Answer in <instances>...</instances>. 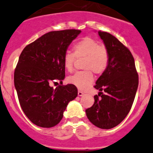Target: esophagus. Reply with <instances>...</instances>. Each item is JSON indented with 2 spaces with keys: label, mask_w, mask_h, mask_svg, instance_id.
<instances>
[{
  "label": "esophagus",
  "mask_w": 153,
  "mask_h": 153,
  "mask_svg": "<svg viewBox=\"0 0 153 153\" xmlns=\"http://www.w3.org/2000/svg\"><path fill=\"white\" fill-rule=\"evenodd\" d=\"M78 96H82L83 95H84V93H83L82 91H81V90H78Z\"/></svg>",
  "instance_id": "obj_1"
}]
</instances>
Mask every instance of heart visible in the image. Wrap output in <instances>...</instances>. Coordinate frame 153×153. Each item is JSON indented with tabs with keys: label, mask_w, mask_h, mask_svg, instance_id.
Listing matches in <instances>:
<instances>
[{
	"label": "heart",
	"mask_w": 153,
	"mask_h": 153,
	"mask_svg": "<svg viewBox=\"0 0 153 153\" xmlns=\"http://www.w3.org/2000/svg\"><path fill=\"white\" fill-rule=\"evenodd\" d=\"M74 53L66 51L63 56V66L68 72L74 69L76 58L83 59L82 67L85 70L75 72L68 77L69 84L81 90H85L94 80V73L101 75L105 72L110 63V55L108 49L100 45L96 39L84 37L77 42L73 46Z\"/></svg>",
	"instance_id": "obj_1"
}]
</instances>
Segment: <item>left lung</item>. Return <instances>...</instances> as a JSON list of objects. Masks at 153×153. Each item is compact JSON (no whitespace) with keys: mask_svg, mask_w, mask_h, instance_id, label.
<instances>
[{"mask_svg":"<svg viewBox=\"0 0 153 153\" xmlns=\"http://www.w3.org/2000/svg\"><path fill=\"white\" fill-rule=\"evenodd\" d=\"M98 33L109 52L110 63L94 86L100 91L94 96V104L85 111L93 125L109 129L129 113L138 87V74L127 47L109 33L99 30Z\"/></svg>","mask_w":153,"mask_h":153,"instance_id":"8db88e82","label":"left lung"}]
</instances>
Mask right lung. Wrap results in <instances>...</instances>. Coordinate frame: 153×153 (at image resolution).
I'll use <instances>...</instances> for the list:
<instances>
[{
  "label": "right lung",
  "instance_id": "right-lung-1",
  "mask_svg": "<svg viewBox=\"0 0 153 153\" xmlns=\"http://www.w3.org/2000/svg\"><path fill=\"white\" fill-rule=\"evenodd\" d=\"M81 31H51L27 45L19 56L14 84L22 111L33 124L51 128L62 120L68 103L78 96L72 84L58 85L65 78L63 56Z\"/></svg>",
  "mask_w": 153,
  "mask_h": 153
}]
</instances>
